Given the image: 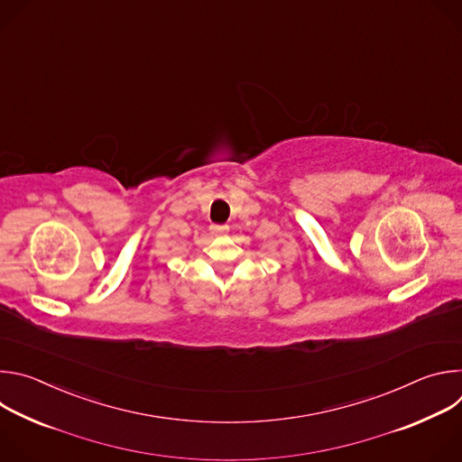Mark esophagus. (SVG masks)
Wrapping results in <instances>:
<instances>
[{"mask_svg": "<svg viewBox=\"0 0 462 462\" xmlns=\"http://www.w3.org/2000/svg\"><path fill=\"white\" fill-rule=\"evenodd\" d=\"M226 232H228V226H226V225H212V226H210V234L216 236V237L225 236Z\"/></svg>", "mask_w": 462, "mask_h": 462, "instance_id": "1", "label": "esophagus"}]
</instances>
